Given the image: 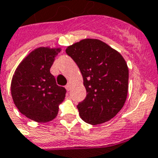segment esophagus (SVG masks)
<instances>
[{
  "label": "esophagus",
  "mask_w": 158,
  "mask_h": 158,
  "mask_svg": "<svg viewBox=\"0 0 158 158\" xmlns=\"http://www.w3.org/2000/svg\"><path fill=\"white\" fill-rule=\"evenodd\" d=\"M65 87H66V89H67V90H68V91H69V90H70V85H69V84H68V85H66Z\"/></svg>",
  "instance_id": "obj_1"
}]
</instances>
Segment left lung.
I'll return each mask as SVG.
<instances>
[{
	"label": "left lung",
	"instance_id": "1",
	"mask_svg": "<svg viewBox=\"0 0 158 158\" xmlns=\"http://www.w3.org/2000/svg\"><path fill=\"white\" fill-rule=\"evenodd\" d=\"M66 52L77 63L86 96L77 105L81 118L90 124L110 120L125 103L129 69L122 55L99 40L85 39Z\"/></svg>",
	"mask_w": 158,
	"mask_h": 158
}]
</instances>
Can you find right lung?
<instances>
[{"mask_svg": "<svg viewBox=\"0 0 158 158\" xmlns=\"http://www.w3.org/2000/svg\"><path fill=\"white\" fill-rule=\"evenodd\" d=\"M60 48H39L31 52L15 72L11 81L14 103L27 118L46 123L57 116L67 90L57 85L50 68Z\"/></svg>", "mask_w": 158, "mask_h": 158, "instance_id": "right-lung-1", "label": "right lung"}]
</instances>
